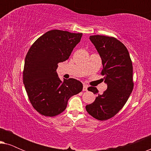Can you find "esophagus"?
Masks as SVG:
<instances>
[{
    "mask_svg": "<svg viewBox=\"0 0 151 151\" xmlns=\"http://www.w3.org/2000/svg\"><path fill=\"white\" fill-rule=\"evenodd\" d=\"M87 88H88L87 84H84V85H83V91H87Z\"/></svg>",
    "mask_w": 151,
    "mask_h": 151,
    "instance_id": "1",
    "label": "esophagus"
}]
</instances>
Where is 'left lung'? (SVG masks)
<instances>
[{"label":"left lung","mask_w":151,"mask_h":151,"mask_svg":"<svg viewBox=\"0 0 151 151\" xmlns=\"http://www.w3.org/2000/svg\"><path fill=\"white\" fill-rule=\"evenodd\" d=\"M89 39L102 60V74L107 89L100 95L96 87H88L97 97L86 105V110L94 118L106 120L121 110L132 93L133 65L127 47L116 38L95 35Z\"/></svg>","instance_id":"left-lung-1"}]
</instances>
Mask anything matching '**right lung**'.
Returning a JSON list of instances; mask_svg holds the SVG:
<instances>
[{"mask_svg": "<svg viewBox=\"0 0 151 151\" xmlns=\"http://www.w3.org/2000/svg\"><path fill=\"white\" fill-rule=\"evenodd\" d=\"M82 34L67 31H49L36 40L27 53L23 82L30 102L45 116L63 112L69 99L82 91V82L73 78L61 81L58 64L69 59Z\"/></svg>", "mask_w": 151, "mask_h": 151, "instance_id": "add662e5", "label": "right lung"}]
</instances>
